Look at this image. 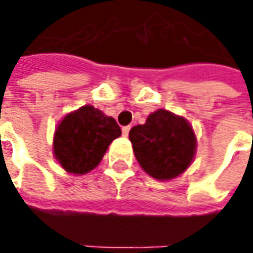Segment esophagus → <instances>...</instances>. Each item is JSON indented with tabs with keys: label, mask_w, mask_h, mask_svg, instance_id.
<instances>
[{
	"label": "esophagus",
	"mask_w": 253,
	"mask_h": 253,
	"mask_svg": "<svg viewBox=\"0 0 253 253\" xmlns=\"http://www.w3.org/2000/svg\"><path fill=\"white\" fill-rule=\"evenodd\" d=\"M130 128H131V126H125L122 128V134H123V136H127V135H128V132H130Z\"/></svg>",
	"instance_id": "34e87169"
}]
</instances>
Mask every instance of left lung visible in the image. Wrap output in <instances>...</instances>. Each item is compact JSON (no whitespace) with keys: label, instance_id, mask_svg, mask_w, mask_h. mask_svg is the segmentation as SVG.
Segmentation results:
<instances>
[{"label":"left lung","instance_id":"obj_1","mask_svg":"<svg viewBox=\"0 0 253 253\" xmlns=\"http://www.w3.org/2000/svg\"><path fill=\"white\" fill-rule=\"evenodd\" d=\"M140 167L159 180L176 178L194 159L196 138L186 119L158 110L144 125L134 126L128 134Z\"/></svg>","mask_w":253,"mask_h":253}]
</instances>
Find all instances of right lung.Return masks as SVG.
I'll use <instances>...</instances> for the list:
<instances>
[{"label":"right lung","instance_id":"1","mask_svg":"<svg viewBox=\"0 0 253 253\" xmlns=\"http://www.w3.org/2000/svg\"><path fill=\"white\" fill-rule=\"evenodd\" d=\"M121 134L115 119L92 106H84L58 125L54 155L67 172L82 175L99 165L110 143Z\"/></svg>","mask_w":253,"mask_h":253}]
</instances>
